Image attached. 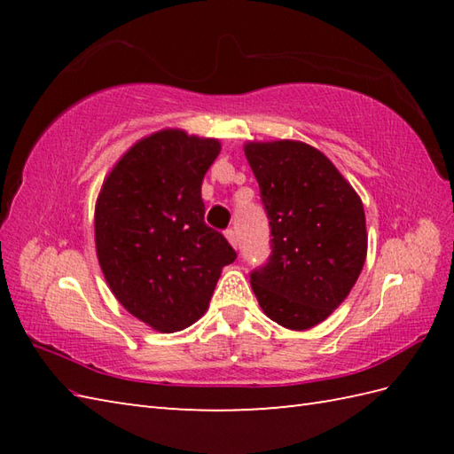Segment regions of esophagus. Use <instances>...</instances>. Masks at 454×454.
I'll return each instance as SVG.
<instances>
[{"instance_id": "34e87169", "label": "esophagus", "mask_w": 454, "mask_h": 454, "mask_svg": "<svg viewBox=\"0 0 454 454\" xmlns=\"http://www.w3.org/2000/svg\"><path fill=\"white\" fill-rule=\"evenodd\" d=\"M224 236H226V239L230 242V246H232V247H238V238H236V232H234V230H226Z\"/></svg>"}]
</instances>
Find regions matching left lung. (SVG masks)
Segmentation results:
<instances>
[{"mask_svg": "<svg viewBox=\"0 0 454 454\" xmlns=\"http://www.w3.org/2000/svg\"><path fill=\"white\" fill-rule=\"evenodd\" d=\"M271 226L269 262L249 275L262 310L286 330L324 322L366 259L361 197L327 156L298 140L247 142Z\"/></svg>", "mask_w": 454, "mask_h": 454, "instance_id": "obj_1", "label": "left lung"}]
</instances>
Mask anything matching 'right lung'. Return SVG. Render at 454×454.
I'll return each mask as SVG.
<instances>
[{"instance_id": "right-lung-1", "label": "right lung", "mask_w": 454, "mask_h": 454, "mask_svg": "<svg viewBox=\"0 0 454 454\" xmlns=\"http://www.w3.org/2000/svg\"><path fill=\"white\" fill-rule=\"evenodd\" d=\"M216 138L179 129L144 137L105 177L95 202V252L111 293L161 333L208 310L222 267L236 252L205 224L200 185L220 153Z\"/></svg>"}]
</instances>
